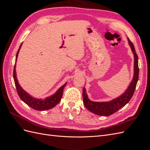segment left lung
I'll return each mask as SVG.
<instances>
[{"label":"left lung","instance_id":"obj_1","mask_svg":"<svg viewBox=\"0 0 150 150\" xmlns=\"http://www.w3.org/2000/svg\"><path fill=\"white\" fill-rule=\"evenodd\" d=\"M128 40L131 47V51H132L134 54V76L132 81H131V83L129 84L128 89L125 91V92L119 97L112 99V100L110 101L95 102L91 101L88 98V94L86 93V90L84 87L83 88V103L85 107L89 111L92 112L97 115L104 116L111 115L113 113L118 111L120 109L124 107L129 101L134 94L139 76L138 58L137 53H136L134 45L130 41L128 38Z\"/></svg>","mask_w":150,"mask_h":150}]
</instances>
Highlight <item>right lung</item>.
Returning a JSON list of instances; mask_svg holds the SVG:
<instances>
[{"label": "right lung", "mask_w": 150, "mask_h": 150, "mask_svg": "<svg viewBox=\"0 0 150 150\" xmlns=\"http://www.w3.org/2000/svg\"><path fill=\"white\" fill-rule=\"evenodd\" d=\"M22 44H21V45L19 47V49L17 52L16 57V61H17L18 54H19ZM16 62L15 63L14 69H13V79H14V83L17 89V92L22 101H24L26 104H28V106H29L32 108H33L34 110H38V111H45V110H50V109L55 107L57 104L60 102L62 96L63 90H64V88L66 86L67 83H66L63 86H62L55 93L52 95V96L47 97L44 99L34 98L32 96H30L29 94H28L25 91H24L23 89H22L21 88V86L19 85V83H18V81L16 77Z\"/></svg>", "instance_id": "add662e5"}]
</instances>
